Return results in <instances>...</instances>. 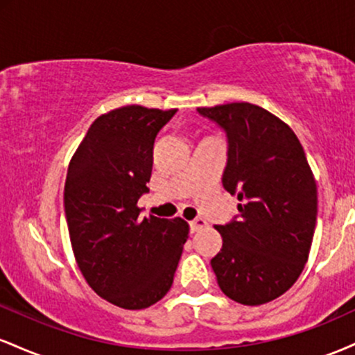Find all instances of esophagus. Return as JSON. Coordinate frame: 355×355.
Wrapping results in <instances>:
<instances>
[{"label": "esophagus", "instance_id": "34e87169", "mask_svg": "<svg viewBox=\"0 0 355 355\" xmlns=\"http://www.w3.org/2000/svg\"><path fill=\"white\" fill-rule=\"evenodd\" d=\"M207 225V222L203 218H197L193 220V222H190V232L191 234H195V232H198L200 229H203V227Z\"/></svg>", "mask_w": 355, "mask_h": 355}]
</instances>
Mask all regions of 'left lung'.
Here are the masks:
<instances>
[{
  "instance_id": "obj_1",
  "label": "left lung",
  "mask_w": 355,
  "mask_h": 355,
  "mask_svg": "<svg viewBox=\"0 0 355 355\" xmlns=\"http://www.w3.org/2000/svg\"><path fill=\"white\" fill-rule=\"evenodd\" d=\"M229 138L222 183L237 195L239 220L215 225L222 248L211 259L218 287L243 305L277 299L299 279L317 220V185L299 138L266 108L247 103L202 107Z\"/></svg>"
}]
</instances>
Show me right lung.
I'll list each match as a JSON object with an SVG mask.
<instances>
[{"instance_id": "obj_1", "label": "right lung", "mask_w": 355, "mask_h": 355, "mask_svg": "<svg viewBox=\"0 0 355 355\" xmlns=\"http://www.w3.org/2000/svg\"><path fill=\"white\" fill-rule=\"evenodd\" d=\"M175 112L110 110L93 121L68 165L63 198L76 263L101 299L128 311L164 299L189 239L183 218H140L137 205L148 191L155 137Z\"/></svg>"}]
</instances>
